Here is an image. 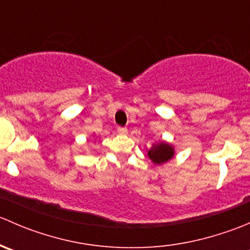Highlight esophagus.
I'll return each instance as SVG.
<instances>
[{"instance_id":"1","label":"esophagus","mask_w":250,"mask_h":250,"mask_svg":"<svg viewBox=\"0 0 250 250\" xmlns=\"http://www.w3.org/2000/svg\"><path fill=\"white\" fill-rule=\"evenodd\" d=\"M117 132H118V134L125 135L128 133V129L125 127H118L117 128Z\"/></svg>"}]
</instances>
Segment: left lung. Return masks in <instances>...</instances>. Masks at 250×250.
<instances>
[{
  "label": "left lung",
  "mask_w": 250,
  "mask_h": 250,
  "mask_svg": "<svg viewBox=\"0 0 250 250\" xmlns=\"http://www.w3.org/2000/svg\"><path fill=\"white\" fill-rule=\"evenodd\" d=\"M147 156L155 165H163L173 158L174 147L168 143L161 141V143L153 144L152 147L147 151Z\"/></svg>",
  "instance_id": "left-lung-1"
}]
</instances>
